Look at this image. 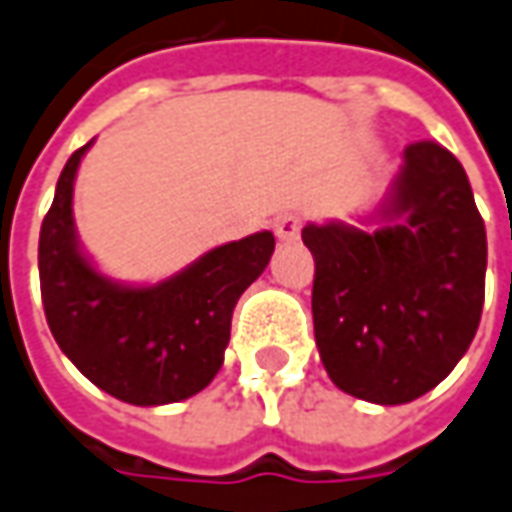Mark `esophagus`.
<instances>
[{"instance_id": "obj_1", "label": "esophagus", "mask_w": 512, "mask_h": 512, "mask_svg": "<svg viewBox=\"0 0 512 512\" xmlns=\"http://www.w3.org/2000/svg\"><path fill=\"white\" fill-rule=\"evenodd\" d=\"M273 228H276V236L281 242H296L298 233H301V219L296 214H281L276 216Z\"/></svg>"}]
</instances>
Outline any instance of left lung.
Listing matches in <instances>:
<instances>
[{
    "label": "left lung",
    "instance_id": "1",
    "mask_svg": "<svg viewBox=\"0 0 512 512\" xmlns=\"http://www.w3.org/2000/svg\"><path fill=\"white\" fill-rule=\"evenodd\" d=\"M375 231L307 225L312 324L341 392L411 403L451 375L485 304L488 236L462 163L445 146H406Z\"/></svg>",
    "mask_w": 512,
    "mask_h": 512
}]
</instances>
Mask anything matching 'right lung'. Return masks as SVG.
<instances>
[{
	"label": "right lung",
	"mask_w": 512,
	"mask_h": 512,
	"mask_svg": "<svg viewBox=\"0 0 512 512\" xmlns=\"http://www.w3.org/2000/svg\"><path fill=\"white\" fill-rule=\"evenodd\" d=\"M92 143L72 152L41 222V304L50 332L75 369L132 406H166L202 392L225 360L239 296L273 256L262 231L208 250L154 287L101 276L78 248L72 183Z\"/></svg>",
	"instance_id": "obj_1"
}]
</instances>
